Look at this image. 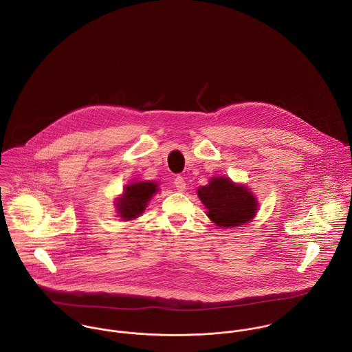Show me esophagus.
I'll use <instances>...</instances> for the list:
<instances>
[{
	"instance_id": "34e87169",
	"label": "esophagus",
	"mask_w": 352,
	"mask_h": 352,
	"mask_svg": "<svg viewBox=\"0 0 352 352\" xmlns=\"http://www.w3.org/2000/svg\"><path fill=\"white\" fill-rule=\"evenodd\" d=\"M173 183H175V187H176V190H177V191L183 192V191L186 190V186H187V184H186V180H184L183 177L177 176V177L175 179V182H173Z\"/></svg>"
}]
</instances>
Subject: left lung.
I'll return each instance as SVG.
<instances>
[{
    "instance_id": "left-lung-1",
    "label": "left lung",
    "mask_w": 352,
    "mask_h": 352,
    "mask_svg": "<svg viewBox=\"0 0 352 352\" xmlns=\"http://www.w3.org/2000/svg\"><path fill=\"white\" fill-rule=\"evenodd\" d=\"M198 197L207 208V217L221 228L250 222L258 207L256 197L245 186L228 177H212L207 186L198 188Z\"/></svg>"
}]
</instances>
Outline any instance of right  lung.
<instances>
[{
  "instance_id": "obj_1",
  "label": "right lung",
  "mask_w": 352,
  "mask_h": 352,
  "mask_svg": "<svg viewBox=\"0 0 352 352\" xmlns=\"http://www.w3.org/2000/svg\"><path fill=\"white\" fill-rule=\"evenodd\" d=\"M157 191V183L154 182H137L126 186L123 195L116 201L119 215L126 221L140 217Z\"/></svg>"
}]
</instances>
